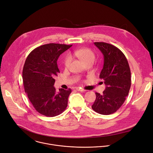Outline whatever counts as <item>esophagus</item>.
I'll return each instance as SVG.
<instances>
[{"label": "esophagus", "instance_id": "34e87169", "mask_svg": "<svg viewBox=\"0 0 153 153\" xmlns=\"http://www.w3.org/2000/svg\"><path fill=\"white\" fill-rule=\"evenodd\" d=\"M76 90L78 91H80V92H85V91H86V90H84V89H82V88H76Z\"/></svg>", "mask_w": 153, "mask_h": 153}]
</instances>
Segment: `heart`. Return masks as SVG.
Segmentation results:
<instances>
[{
    "mask_svg": "<svg viewBox=\"0 0 153 153\" xmlns=\"http://www.w3.org/2000/svg\"><path fill=\"white\" fill-rule=\"evenodd\" d=\"M74 55L78 57L82 63L85 62H94L95 59V54L92 51L88 48H82L76 50L74 52ZM72 61V57L71 55H67L65 56L64 60V65L65 68L69 67Z\"/></svg>",
    "mask_w": 153,
    "mask_h": 153,
    "instance_id": "b5f03b06",
    "label": "heart"
}]
</instances>
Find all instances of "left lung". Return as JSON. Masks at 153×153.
I'll use <instances>...</instances> for the list:
<instances>
[{
    "instance_id": "1",
    "label": "left lung",
    "mask_w": 153,
    "mask_h": 153,
    "mask_svg": "<svg viewBox=\"0 0 153 153\" xmlns=\"http://www.w3.org/2000/svg\"><path fill=\"white\" fill-rule=\"evenodd\" d=\"M94 44L104 56V65L100 78L104 80L106 89L102 94L96 92L92 109L102 115L115 112L125 102L131 88V71L128 60L115 46L103 42Z\"/></svg>"
}]
</instances>
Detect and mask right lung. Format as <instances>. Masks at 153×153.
Instances as JSON below:
<instances>
[{"label": "right lung", "mask_w": 153, "mask_h": 153, "mask_svg": "<svg viewBox=\"0 0 153 153\" xmlns=\"http://www.w3.org/2000/svg\"><path fill=\"white\" fill-rule=\"evenodd\" d=\"M72 45L50 43L41 45L27 56L22 71L24 89L33 106L46 117L61 114L67 106L71 89L56 91L54 79L59 70L57 60Z\"/></svg>", "instance_id": "add662e5"}]
</instances>
